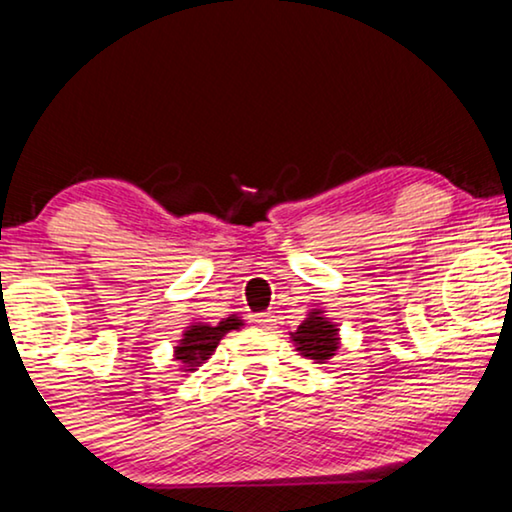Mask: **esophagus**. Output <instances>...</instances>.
<instances>
[{"label":"esophagus","mask_w":512,"mask_h":512,"mask_svg":"<svg viewBox=\"0 0 512 512\" xmlns=\"http://www.w3.org/2000/svg\"><path fill=\"white\" fill-rule=\"evenodd\" d=\"M275 323V315L273 313H256L251 315V325L254 327H261V330H270Z\"/></svg>","instance_id":"34e87169"}]
</instances>
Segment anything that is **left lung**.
Here are the masks:
<instances>
[{
  "instance_id": "8db88e82",
  "label": "left lung",
  "mask_w": 512,
  "mask_h": 512,
  "mask_svg": "<svg viewBox=\"0 0 512 512\" xmlns=\"http://www.w3.org/2000/svg\"><path fill=\"white\" fill-rule=\"evenodd\" d=\"M296 351L301 356L311 358L315 363H327L332 356H337L342 337H339V327L332 318H327L323 308H311L301 325L294 332H289Z\"/></svg>"
}]
</instances>
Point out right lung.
<instances>
[{
	"label": "right lung",
	"mask_w": 512,
	"mask_h": 512,
	"mask_svg": "<svg viewBox=\"0 0 512 512\" xmlns=\"http://www.w3.org/2000/svg\"><path fill=\"white\" fill-rule=\"evenodd\" d=\"M239 327H244V320L239 318V315L223 318L218 325H208L201 323V320H194V323H189V327H185L178 346H173V361L180 363L182 372L197 370L201 363H206L208 358L213 356L220 339H223L227 332L239 330Z\"/></svg>",
	"instance_id": "add662e5"
}]
</instances>
